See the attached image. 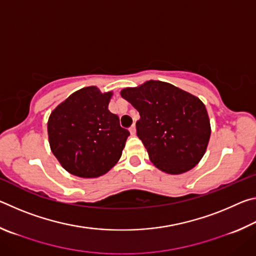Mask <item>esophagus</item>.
<instances>
[{"label":"esophagus","mask_w":256,"mask_h":256,"mask_svg":"<svg viewBox=\"0 0 256 256\" xmlns=\"http://www.w3.org/2000/svg\"><path fill=\"white\" fill-rule=\"evenodd\" d=\"M130 133H131V136H136V125H132L131 128H130Z\"/></svg>","instance_id":"esophagus-1"}]
</instances>
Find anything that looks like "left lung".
<instances>
[{
	"label": "left lung",
	"instance_id": "8db88e82",
	"mask_svg": "<svg viewBox=\"0 0 256 256\" xmlns=\"http://www.w3.org/2000/svg\"><path fill=\"white\" fill-rule=\"evenodd\" d=\"M140 114L136 134L151 162L168 174L196 166L210 138V120L200 99L162 81L120 92Z\"/></svg>",
	"mask_w": 256,
	"mask_h": 256
}]
</instances>
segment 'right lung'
Instances as JSON below:
<instances>
[{"mask_svg": "<svg viewBox=\"0 0 256 256\" xmlns=\"http://www.w3.org/2000/svg\"><path fill=\"white\" fill-rule=\"evenodd\" d=\"M110 97L112 92L86 86L52 112L47 124L52 152L72 175H104L122 156L130 132L108 110Z\"/></svg>", "mask_w": 256, "mask_h": 256, "instance_id": "1", "label": "right lung"}]
</instances>
